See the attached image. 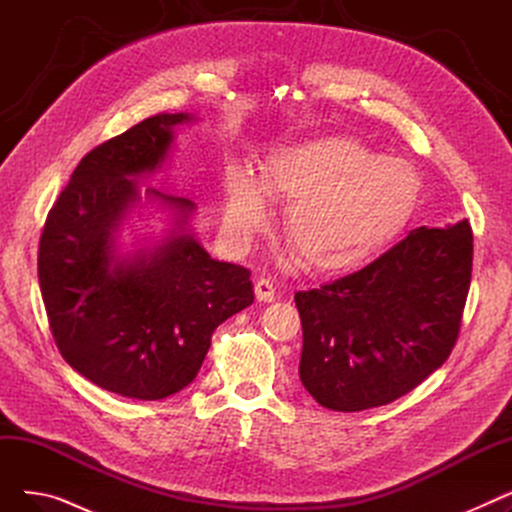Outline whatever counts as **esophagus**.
<instances>
[{"mask_svg":"<svg viewBox=\"0 0 512 512\" xmlns=\"http://www.w3.org/2000/svg\"><path fill=\"white\" fill-rule=\"evenodd\" d=\"M255 297L261 303L276 301V288H274V284L270 280H265V278L257 280V284H255Z\"/></svg>","mask_w":512,"mask_h":512,"instance_id":"1","label":"esophagus"}]
</instances>
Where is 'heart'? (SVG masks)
I'll return each instance as SVG.
<instances>
[{
    "label": "heart",
    "instance_id": "1",
    "mask_svg": "<svg viewBox=\"0 0 512 512\" xmlns=\"http://www.w3.org/2000/svg\"><path fill=\"white\" fill-rule=\"evenodd\" d=\"M224 188V222L234 240L249 242L267 226L265 192L288 203L290 253L313 272L344 274L405 230L421 182L407 161L380 157L351 137H326L276 149L265 159L261 180L230 164Z\"/></svg>",
    "mask_w": 512,
    "mask_h": 512
}]
</instances>
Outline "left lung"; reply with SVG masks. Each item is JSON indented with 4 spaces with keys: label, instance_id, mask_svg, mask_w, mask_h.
Masks as SVG:
<instances>
[{
    "label": "left lung",
    "instance_id": "obj_1",
    "mask_svg": "<svg viewBox=\"0 0 512 512\" xmlns=\"http://www.w3.org/2000/svg\"><path fill=\"white\" fill-rule=\"evenodd\" d=\"M471 270L473 232L463 220L417 228L363 270L299 290L303 386L344 413L417 388L459 340Z\"/></svg>",
    "mask_w": 512,
    "mask_h": 512
}]
</instances>
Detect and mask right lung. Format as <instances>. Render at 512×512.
I'll use <instances>...</instances> for the list:
<instances>
[{"instance_id": "obj_1", "label": "right lung", "mask_w": 512, "mask_h": 512, "mask_svg": "<svg viewBox=\"0 0 512 512\" xmlns=\"http://www.w3.org/2000/svg\"><path fill=\"white\" fill-rule=\"evenodd\" d=\"M186 114H159L91 149L47 213L39 286L49 330L66 363L95 386L159 400L195 380L222 321L255 299L247 267L215 261L186 232L149 255L114 257V238L139 197L134 176L164 161ZM180 213L195 203L149 186Z\"/></svg>"}]
</instances>
